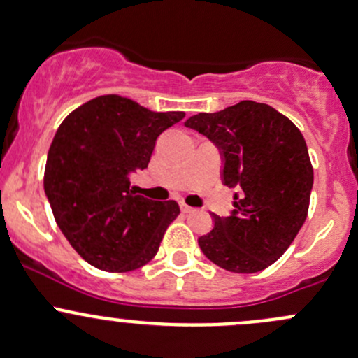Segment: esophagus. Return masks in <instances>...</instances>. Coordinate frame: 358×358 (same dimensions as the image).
I'll return each mask as SVG.
<instances>
[{
	"label": "esophagus",
	"instance_id": "obj_1",
	"mask_svg": "<svg viewBox=\"0 0 358 358\" xmlns=\"http://www.w3.org/2000/svg\"><path fill=\"white\" fill-rule=\"evenodd\" d=\"M180 209H182V213L183 214H189V213H192V210H194V208H190V206H187V204H180Z\"/></svg>",
	"mask_w": 358,
	"mask_h": 358
}]
</instances>
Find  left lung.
I'll list each match as a JSON object with an SVG mask.
<instances>
[{"instance_id":"1","label":"left lung","mask_w":358,"mask_h":358,"mask_svg":"<svg viewBox=\"0 0 358 358\" xmlns=\"http://www.w3.org/2000/svg\"><path fill=\"white\" fill-rule=\"evenodd\" d=\"M185 127L221 154L223 185L235 189L231 214H213L199 238L206 257L231 273H259L276 262L306 223L312 169L303 135L268 104L242 101L217 113L190 116Z\"/></svg>"}]
</instances>
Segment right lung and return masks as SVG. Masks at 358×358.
Wrapping results in <instances>:
<instances>
[{
    "mask_svg": "<svg viewBox=\"0 0 358 358\" xmlns=\"http://www.w3.org/2000/svg\"><path fill=\"white\" fill-rule=\"evenodd\" d=\"M183 116L110 94L71 111L56 130L44 192L59 229L90 266L127 273L157 254L180 208L135 195L130 176L148 168L157 137Z\"/></svg>",
    "mask_w": 358,
    "mask_h": 358,
    "instance_id": "right-lung-1",
    "label": "right lung"
}]
</instances>
